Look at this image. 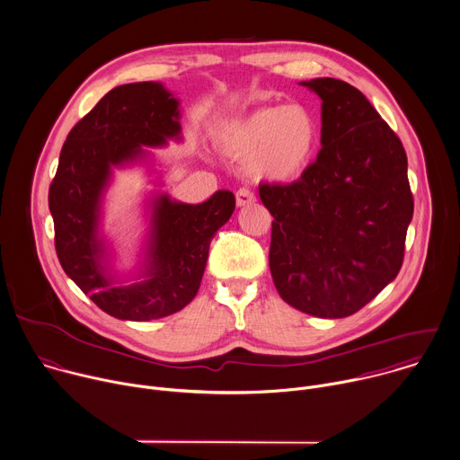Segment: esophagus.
Masks as SVG:
<instances>
[{
	"mask_svg": "<svg viewBox=\"0 0 460 460\" xmlns=\"http://www.w3.org/2000/svg\"><path fill=\"white\" fill-rule=\"evenodd\" d=\"M235 201H237V207L252 205V203L255 201V194H253L250 189L243 187V189H239V190H237V194H235Z\"/></svg>",
	"mask_w": 460,
	"mask_h": 460,
	"instance_id": "obj_1",
	"label": "esophagus"
}]
</instances>
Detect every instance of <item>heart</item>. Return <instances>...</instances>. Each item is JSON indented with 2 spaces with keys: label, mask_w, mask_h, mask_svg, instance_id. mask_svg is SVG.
<instances>
[{
  "label": "heart",
  "mask_w": 460,
  "mask_h": 460,
  "mask_svg": "<svg viewBox=\"0 0 460 460\" xmlns=\"http://www.w3.org/2000/svg\"><path fill=\"white\" fill-rule=\"evenodd\" d=\"M221 147L241 160L255 178L289 181L311 162L318 144V124L302 106H268L230 124Z\"/></svg>",
  "instance_id": "obj_1"
}]
</instances>
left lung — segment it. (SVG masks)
I'll use <instances>...</instances> for the list:
<instances>
[{
    "label": "left lung",
    "mask_w": 460,
    "mask_h": 460,
    "mask_svg": "<svg viewBox=\"0 0 460 460\" xmlns=\"http://www.w3.org/2000/svg\"><path fill=\"white\" fill-rule=\"evenodd\" d=\"M300 84L322 99V149L296 181L259 185L273 216L270 270L295 309L343 318L401 270L413 216L408 162L359 90L329 77Z\"/></svg>",
    "instance_id": "1"
}]
</instances>
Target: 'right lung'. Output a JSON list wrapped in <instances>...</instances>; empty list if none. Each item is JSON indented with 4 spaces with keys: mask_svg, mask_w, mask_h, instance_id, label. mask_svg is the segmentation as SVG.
Instances as JSON below:
<instances>
[{
    "mask_svg": "<svg viewBox=\"0 0 460 460\" xmlns=\"http://www.w3.org/2000/svg\"><path fill=\"white\" fill-rule=\"evenodd\" d=\"M171 138L181 140L180 102L164 84L117 86L70 131L50 185L63 270L104 313L120 320L147 322L183 309L199 289L212 237L235 208L230 190H217L199 205L155 196L140 282L117 284L99 235L111 169L142 160L144 146L160 147Z\"/></svg>",
    "mask_w": 460,
    "mask_h": 460,
    "instance_id": "right-lung-1",
    "label": "right lung"
}]
</instances>
